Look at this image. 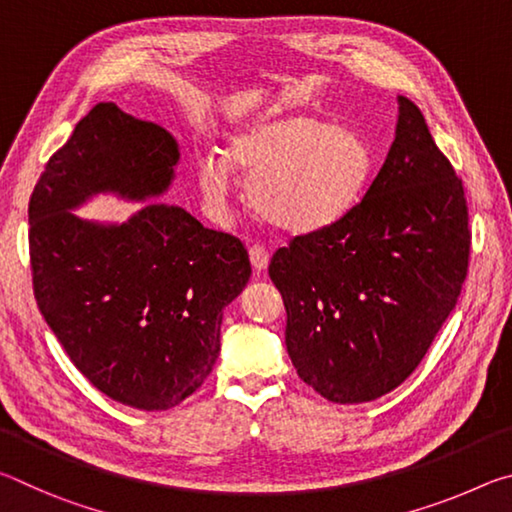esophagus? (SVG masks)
Instances as JSON below:
<instances>
[{"label":"esophagus","instance_id":"1","mask_svg":"<svg viewBox=\"0 0 512 512\" xmlns=\"http://www.w3.org/2000/svg\"><path fill=\"white\" fill-rule=\"evenodd\" d=\"M248 257H250V264H253V268L257 273H262L268 268V250L264 246H253L248 250Z\"/></svg>","mask_w":512,"mask_h":512}]
</instances>
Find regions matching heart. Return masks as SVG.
<instances>
[{
	"instance_id": "1",
	"label": "heart",
	"mask_w": 512,
	"mask_h": 512,
	"mask_svg": "<svg viewBox=\"0 0 512 512\" xmlns=\"http://www.w3.org/2000/svg\"><path fill=\"white\" fill-rule=\"evenodd\" d=\"M235 171L259 219L309 235L352 212L375 171V151L354 128L293 112L239 128L225 153L198 160V187L214 210L228 205Z\"/></svg>"
}]
</instances>
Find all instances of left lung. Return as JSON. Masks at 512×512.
I'll return each instance as SVG.
<instances>
[{"label":"left lung","instance_id":"1","mask_svg":"<svg viewBox=\"0 0 512 512\" xmlns=\"http://www.w3.org/2000/svg\"><path fill=\"white\" fill-rule=\"evenodd\" d=\"M395 140L366 196L325 230L296 237L268 275L287 307V352L329 402L391 393L456 307L470 230L461 178L415 103L397 97Z\"/></svg>","mask_w":512,"mask_h":512}]
</instances>
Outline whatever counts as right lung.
<instances>
[{
	"instance_id": "right-lung-1",
	"label": "right lung",
	"mask_w": 512,
	"mask_h": 512,
	"mask_svg": "<svg viewBox=\"0 0 512 512\" xmlns=\"http://www.w3.org/2000/svg\"><path fill=\"white\" fill-rule=\"evenodd\" d=\"M167 128L97 103L47 162L29 203L33 291L92 386L140 411L201 388L221 352L223 309L250 280L244 244L158 201L176 180ZM99 195L144 202L126 222L74 215Z\"/></svg>"
}]
</instances>
